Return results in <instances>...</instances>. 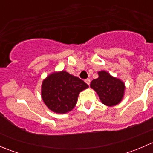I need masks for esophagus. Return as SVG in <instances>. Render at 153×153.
Here are the masks:
<instances>
[{
  "label": "esophagus",
  "instance_id": "1",
  "mask_svg": "<svg viewBox=\"0 0 153 153\" xmlns=\"http://www.w3.org/2000/svg\"><path fill=\"white\" fill-rule=\"evenodd\" d=\"M85 82L88 84V85H89V84H90V82H91V80L89 79V78H87V79L85 80Z\"/></svg>",
  "mask_w": 153,
  "mask_h": 153
}]
</instances>
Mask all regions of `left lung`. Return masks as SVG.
Masks as SVG:
<instances>
[{"label": "left lung", "instance_id": "8db88e82", "mask_svg": "<svg viewBox=\"0 0 153 153\" xmlns=\"http://www.w3.org/2000/svg\"><path fill=\"white\" fill-rule=\"evenodd\" d=\"M98 75L97 79L92 80L90 86L98 93L101 102L109 106L120 103L124 96V83L105 71L98 72Z\"/></svg>", "mask_w": 153, "mask_h": 153}]
</instances>
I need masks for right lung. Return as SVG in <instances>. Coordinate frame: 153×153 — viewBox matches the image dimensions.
Here are the masks:
<instances>
[{"mask_svg":"<svg viewBox=\"0 0 153 153\" xmlns=\"http://www.w3.org/2000/svg\"><path fill=\"white\" fill-rule=\"evenodd\" d=\"M88 87L79 78L61 71L51 74L43 81L41 95L49 109L64 114L75 107L80 92Z\"/></svg>","mask_w":153,"mask_h":153,"instance_id":"add662e5","label":"right lung"}]
</instances>
